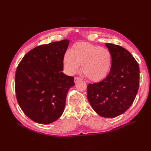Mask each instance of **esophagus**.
<instances>
[{"instance_id": "34e87169", "label": "esophagus", "mask_w": 151, "mask_h": 151, "mask_svg": "<svg viewBox=\"0 0 151 151\" xmlns=\"http://www.w3.org/2000/svg\"><path fill=\"white\" fill-rule=\"evenodd\" d=\"M79 80H81V78H80V77H74V82H75L76 83H77V81H79Z\"/></svg>"}]
</instances>
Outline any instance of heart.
I'll return each mask as SVG.
<instances>
[{"label": "heart", "instance_id": "b5f03b06", "mask_svg": "<svg viewBox=\"0 0 151 151\" xmlns=\"http://www.w3.org/2000/svg\"><path fill=\"white\" fill-rule=\"evenodd\" d=\"M63 65L68 74L78 72L80 65L86 78L93 82L101 81L110 70L112 55L106 48L87 42H78L73 45L70 52L63 56Z\"/></svg>", "mask_w": 151, "mask_h": 151}]
</instances>
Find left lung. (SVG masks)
<instances>
[{
  "label": "left lung",
  "mask_w": 151,
  "mask_h": 151,
  "mask_svg": "<svg viewBox=\"0 0 151 151\" xmlns=\"http://www.w3.org/2000/svg\"><path fill=\"white\" fill-rule=\"evenodd\" d=\"M112 55L107 77L98 83L89 84L87 96L99 116L115 118L125 112L138 92L139 66L132 55L119 45L106 43Z\"/></svg>",
  "instance_id": "left-lung-1"
}]
</instances>
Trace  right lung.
Returning <instances> with one entry per match:
<instances>
[{
    "label": "right lung",
    "mask_w": 151,
    "mask_h": 151,
    "mask_svg": "<svg viewBox=\"0 0 151 151\" xmlns=\"http://www.w3.org/2000/svg\"><path fill=\"white\" fill-rule=\"evenodd\" d=\"M69 41L38 46L22 58L16 71L17 101L25 115L40 124L56 121L62 115L74 77L63 74V56Z\"/></svg>",
    "instance_id": "obj_1"
}]
</instances>
